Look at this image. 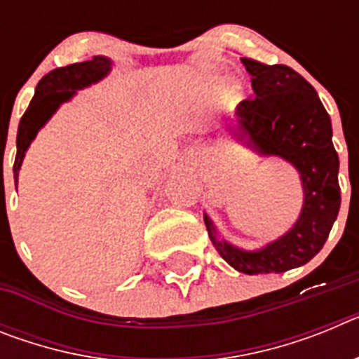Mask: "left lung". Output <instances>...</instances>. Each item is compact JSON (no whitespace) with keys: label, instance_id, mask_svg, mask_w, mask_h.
<instances>
[{"label":"left lung","instance_id":"1","mask_svg":"<svg viewBox=\"0 0 359 359\" xmlns=\"http://www.w3.org/2000/svg\"><path fill=\"white\" fill-rule=\"evenodd\" d=\"M252 75L253 97L237 106L233 135L264 156L290 161L300 172L304 207L290 231L257 252L219 241L205 214L212 244L224 261L246 275L282 273L309 262L322 250L340 210L338 152L327 111L315 88L293 68L241 59Z\"/></svg>","mask_w":359,"mask_h":359}]
</instances>
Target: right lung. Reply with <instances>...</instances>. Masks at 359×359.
I'll return each instance as SVG.
<instances>
[{
  "label": "right lung",
  "instance_id": "add662e5",
  "mask_svg": "<svg viewBox=\"0 0 359 359\" xmlns=\"http://www.w3.org/2000/svg\"><path fill=\"white\" fill-rule=\"evenodd\" d=\"M111 61L107 57L97 55L91 61L75 62V65L55 68L46 73L36 88V95L32 98L30 106L21 116L18 129V154L14 161V180L18 183L19 169L23 163L25 152L30 147L32 140L36 138L39 129L48 122L50 116L59 109L62 102H68L77 90L88 88L109 73Z\"/></svg>",
  "mask_w": 359,
  "mask_h": 359
}]
</instances>
